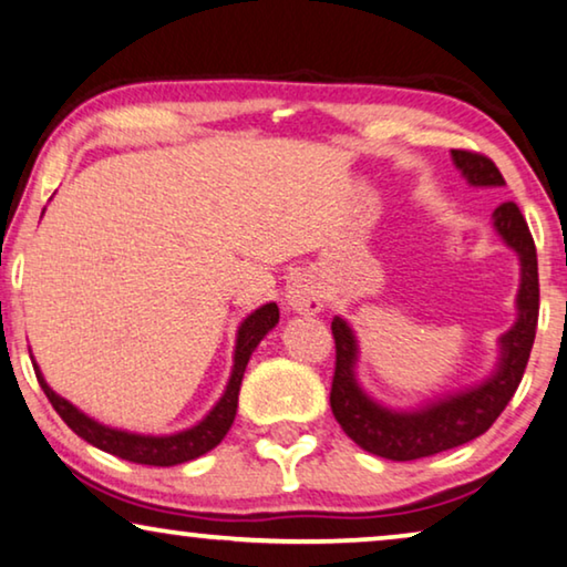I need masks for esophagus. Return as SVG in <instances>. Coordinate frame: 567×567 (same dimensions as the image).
<instances>
[{
	"label": "esophagus",
	"mask_w": 567,
	"mask_h": 567,
	"mask_svg": "<svg viewBox=\"0 0 567 567\" xmlns=\"http://www.w3.org/2000/svg\"><path fill=\"white\" fill-rule=\"evenodd\" d=\"M322 289H319L315 281H309V278H299V281H293L289 286V291H286V303H289L297 315H317V311L322 309Z\"/></svg>",
	"instance_id": "34e87169"
}]
</instances>
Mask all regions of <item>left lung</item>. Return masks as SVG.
Instances as JSON below:
<instances>
[{"label": "left lung", "mask_w": 567, "mask_h": 567, "mask_svg": "<svg viewBox=\"0 0 567 567\" xmlns=\"http://www.w3.org/2000/svg\"><path fill=\"white\" fill-rule=\"evenodd\" d=\"M455 166L461 168L471 186H504L502 171L486 155L473 151H453ZM494 227L502 240L519 256L522 284L516 293V322L498 338L502 358L496 371L473 389L457 391L453 396L437 399L412 412L381 406L360 389L355 379L358 340L342 317L332 319L334 338V379L330 406L344 434L368 453L385 461H416L445 450L461 447L481 437L498 420L514 391L519 389L524 368H527L532 344H535L539 315V276L537 250L527 219L514 202H504L494 209Z\"/></svg>", "instance_id": "8db88e82"}]
</instances>
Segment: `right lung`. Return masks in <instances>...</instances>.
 <instances>
[{"mask_svg":"<svg viewBox=\"0 0 567 567\" xmlns=\"http://www.w3.org/2000/svg\"><path fill=\"white\" fill-rule=\"evenodd\" d=\"M276 324H278V307L274 301L264 303V307L245 317L240 330H237L235 363H233V373H229V381H227L223 399L212 406V412L204 416L199 424L188 426V430H184V432L161 434V437H155V434L114 430V426H106L102 422L92 420V416L79 412L71 401L59 396V393H55L51 385L45 383L38 363H32V368H35L38 383H40V389L45 391L48 401H51L61 420L69 424L81 440H86L89 445L104 450V453L122 457V461L168 467V465L194 461V457L209 453L212 447H217L219 442L225 440V434L229 432V426H233V422H235L237 393H240L245 365H248V360L252 355V350L258 348V342L264 340Z\"/></svg>","mask_w":567,"mask_h":567,"instance_id":"1","label":"right lung"}]
</instances>
